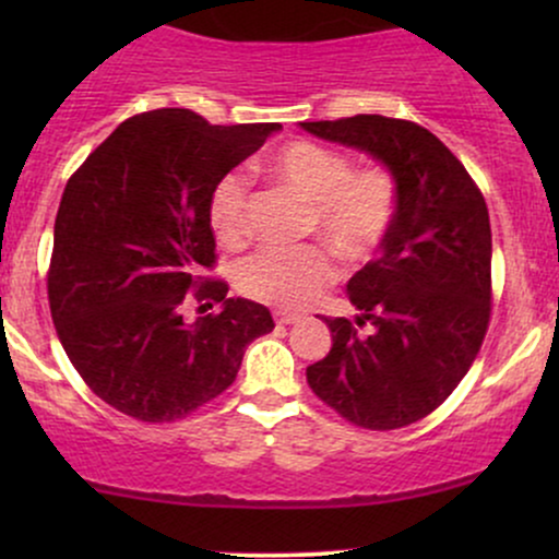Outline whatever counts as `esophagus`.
Here are the masks:
<instances>
[{"label": "esophagus", "mask_w": 559, "mask_h": 559, "mask_svg": "<svg viewBox=\"0 0 559 559\" xmlns=\"http://www.w3.org/2000/svg\"><path fill=\"white\" fill-rule=\"evenodd\" d=\"M301 318H305V316H301V312H286V310H278V312H275V323H281V325L299 323Z\"/></svg>", "instance_id": "obj_1"}]
</instances>
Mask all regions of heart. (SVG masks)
<instances>
[{
  "label": "heart",
  "mask_w": 559,
  "mask_h": 559,
  "mask_svg": "<svg viewBox=\"0 0 559 559\" xmlns=\"http://www.w3.org/2000/svg\"><path fill=\"white\" fill-rule=\"evenodd\" d=\"M273 181L307 199V230H318L344 260H362L381 243L396 213V181L383 168L352 170L349 157L310 139L286 141L262 159ZM210 228L228 249L247 247L249 186L239 173L223 176L210 194ZM336 275L331 254L318 243L267 247L241 262L239 288L273 307H305Z\"/></svg>",
  "instance_id": "b5f03b06"
}]
</instances>
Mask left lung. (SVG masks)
<instances>
[{
    "label": "left lung",
    "mask_w": 559,
    "mask_h": 559,
    "mask_svg": "<svg viewBox=\"0 0 559 559\" xmlns=\"http://www.w3.org/2000/svg\"><path fill=\"white\" fill-rule=\"evenodd\" d=\"M352 146L396 181V213L381 254L346 284L355 320L323 318L333 346L307 383L342 418L391 431L426 418L457 389L491 316V226L484 194L431 131L355 115L299 123ZM368 322L370 334L359 329Z\"/></svg>",
    "instance_id": "8db88e82"
}]
</instances>
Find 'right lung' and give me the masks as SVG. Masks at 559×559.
Listing matches in <instances>:
<instances>
[{
	"mask_svg": "<svg viewBox=\"0 0 559 559\" xmlns=\"http://www.w3.org/2000/svg\"><path fill=\"white\" fill-rule=\"evenodd\" d=\"M275 131L210 126L181 107L133 115L62 191L47 278L55 329L88 389L120 413L186 418L223 394L247 346L273 331L267 307L228 297L202 273L215 265L210 194ZM189 296L221 300L222 312L186 324Z\"/></svg>",
	"mask_w": 559,
	"mask_h": 559,
	"instance_id": "1",
	"label": "right lung"
}]
</instances>
